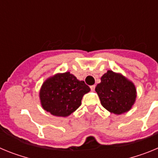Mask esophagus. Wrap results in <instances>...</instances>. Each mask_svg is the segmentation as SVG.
I'll return each mask as SVG.
<instances>
[{"label":"esophagus","instance_id":"1","mask_svg":"<svg viewBox=\"0 0 158 158\" xmlns=\"http://www.w3.org/2000/svg\"><path fill=\"white\" fill-rule=\"evenodd\" d=\"M95 88H96V85H91V86H90V89H91L92 91H94Z\"/></svg>","mask_w":158,"mask_h":158}]
</instances>
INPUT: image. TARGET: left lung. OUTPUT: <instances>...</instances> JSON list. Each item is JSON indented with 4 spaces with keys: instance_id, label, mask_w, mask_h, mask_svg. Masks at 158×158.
<instances>
[{
    "instance_id": "8db88e82",
    "label": "left lung",
    "mask_w": 158,
    "mask_h": 158,
    "mask_svg": "<svg viewBox=\"0 0 158 158\" xmlns=\"http://www.w3.org/2000/svg\"><path fill=\"white\" fill-rule=\"evenodd\" d=\"M95 90L103 107L116 115L129 111L136 98L134 84L111 70L101 77V82L96 85Z\"/></svg>"
}]
</instances>
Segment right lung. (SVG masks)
I'll return each mask as SVG.
<instances>
[{
	"label": "right lung",
	"mask_w": 158,
	"mask_h": 158,
	"mask_svg": "<svg viewBox=\"0 0 158 158\" xmlns=\"http://www.w3.org/2000/svg\"><path fill=\"white\" fill-rule=\"evenodd\" d=\"M89 91L85 81L66 72L47 79L40 96L43 109L56 116L65 117L80 107L82 97Z\"/></svg>",
	"instance_id": "right-lung-1"
}]
</instances>
